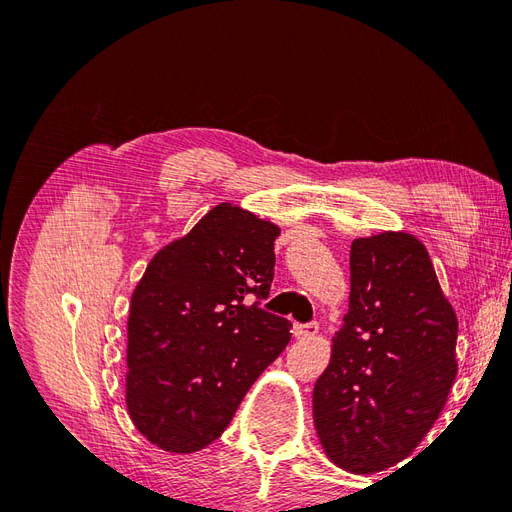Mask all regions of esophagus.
Returning a JSON list of instances; mask_svg holds the SVG:
<instances>
[{"instance_id": "1", "label": "esophagus", "mask_w": 512, "mask_h": 512, "mask_svg": "<svg viewBox=\"0 0 512 512\" xmlns=\"http://www.w3.org/2000/svg\"><path fill=\"white\" fill-rule=\"evenodd\" d=\"M292 333H294V337H299V339L312 337V335L318 333V322H305V324L303 322H294Z\"/></svg>"}]
</instances>
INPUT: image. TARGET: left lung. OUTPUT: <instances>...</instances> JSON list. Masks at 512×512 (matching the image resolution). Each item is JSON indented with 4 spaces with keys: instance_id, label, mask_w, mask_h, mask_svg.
<instances>
[{
    "instance_id": "left-lung-1",
    "label": "left lung",
    "mask_w": 512,
    "mask_h": 512,
    "mask_svg": "<svg viewBox=\"0 0 512 512\" xmlns=\"http://www.w3.org/2000/svg\"><path fill=\"white\" fill-rule=\"evenodd\" d=\"M457 316L425 245L380 232L350 245V307L314 386L324 453L352 474L412 455L457 376Z\"/></svg>"
}]
</instances>
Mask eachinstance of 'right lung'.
<instances>
[{
	"label": "right lung",
	"mask_w": 512,
	"mask_h": 512,
	"mask_svg": "<svg viewBox=\"0 0 512 512\" xmlns=\"http://www.w3.org/2000/svg\"><path fill=\"white\" fill-rule=\"evenodd\" d=\"M275 237V224L222 203L162 247L134 288L126 404L162 451L196 453L218 440L288 346L292 324L260 307L273 282Z\"/></svg>",
	"instance_id": "add662e5"
}]
</instances>
